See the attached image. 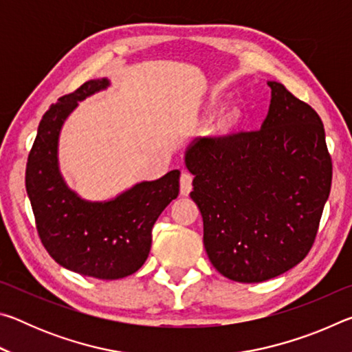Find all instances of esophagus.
<instances>
[{
	"instance_id": "1",
	"label": "esophagus",
	"mask_w": 352,
	"mask_h": 352,
	"mask_svg": "<svg viewBox=\"0 0 352 352\" xmlns=\"http://www.w3.org/2000/svg\"><path fill=\"white\" fill-rule=\"evenodd\" d=\"M192 189V175L189 172H183L180 177V192L182 195H188Z\"/></svg>"
}]
</instances>
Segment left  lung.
I'll return each instance as SVG.
<instances>
[{
	"instance_id": "obj_1",
	"label": "left lung",
	"mask_w": 352,
	"mask_h": 352,
	"mask_svg": "<svg viewBox=\"0 0 352 352\" xmlns=\"http://www.w3.org/2000/svg\"><path fill=\"white\" fill-rule=\"evenodd\" d=\"M256 132L195 138L184 152L190 199L204 217L211 264L237 283H262L306 258L331 192L324 127L311 105L269 80Z\"/></svg>"
}]
</instances>
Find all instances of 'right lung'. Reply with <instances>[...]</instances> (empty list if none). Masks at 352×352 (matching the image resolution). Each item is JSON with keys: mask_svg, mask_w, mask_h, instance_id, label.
I'll list each match as a JSON object with an SVG mask.
<instances>
[{"mask_svg": "<svg viewBox=\"0 0 352 352\" xmlns=\"http://www.w3.org/2000/svg\"><path fill=\"white\" fill-rule=\"evenodd\" d=\"M110 87L107 77L83 83L50 107L26 166V190L38 236L57 264L83 276L119 279L141 269L152 228L180 190V170L136 183L115 199L91 201L68 188L58 168V138L77 102Z\"/></svg>", "mask_w": 352, "mask_h": 352, "instance_id": "add662e5", "label": "right lung"}]
</instances>
